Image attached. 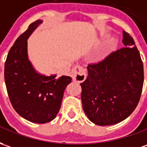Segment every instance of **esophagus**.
I'll list each match as a JSON object with an SVG mask.
<instances>
[{
	"label": "esophagus",
	"instance_id": "34e87169",
	"mask_svg": "<svg viewBox=\"0 0 147 147\" xmlns=\"http://www.w3.org/2000/svg\"><path fill=\"white\" fill-rule=\"evenodd\" d=\"M72 78L74 82H82L85 81V79L86 78V74L85 69L78 65H75L72 70Z\"/></svg>",
	"mask_w": 147,
	"mask_h": 147
}]
</instances>
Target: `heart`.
Wrapping results in <instances>:
<instances>
[{"label": "heart", "instance_id": "heart-1", "mask_svg": "<svg viewBox=\"0 0 147 147\" xmlns=\"http://www.w3.org/2000/svg\"><path fill=\"white\" fill-rule=\"evenodd\" d=\"M114 46V43H112V44H110V45H109V47H108V49L113 48ZM106 51H105V52H104V53H106ZM104 53H102V55H103V54H104Z\"/></svg>", "mask_w": 147, "mask_h": 147}]
</instances>
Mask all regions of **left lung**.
Here are the masks:
<instances>
[{
    "instance_id": "1",
    "label": "left lung",
    "mask_w": 147,
    "mask_h": 147,
    "mask_svg": "<svg viewBox=\"0 0 147 147\" xmlns=\"http://www.w3.org/2000/svg\"><path fill=\"white\" fill-rule=\"evenodd\" d=\"M125 47L104 60L87 66V78L81 83L84 112L98 126L117 124L135 110L142 94L143 64L135 42L123 31Z\"/></svg>"
}]
</instances>
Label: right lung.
Returning <instances> with one entry per match:
<instances>
[{"mask_svg":"<svg viewBox=\"0 0 147 147\" xmlns=\"http://www.w3.org/2000/svg\"><path fill=\"white\" fill-rule=\"evenodd\" d=\"M41 23V20H37L30 24L11 47L5 63V81L16 112L29 122L42 124L56 118L64 91L72 78L40 74L29 61L27 40Z\"/></svg>","mask_w":147,"mask_h":147,"instance_id":"1","label":"right lung"}]
</instances>
